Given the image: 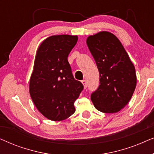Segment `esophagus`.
<instances>
[{"mask_svg": "<svg viewBox=\"0 0 154 154\" xmlns=\"http://www.w3.org/2000/svg\"><path fill=\"white\" fill-rule=\"evenodd\" d=\"M81 82H82V83H83V85L84 86V88L85 89V88H87V82H86L85 80H83V81H82Z\"/></svg>", "mask_w": 154, "mask_h": 154, "instance_id": "obj_1", "label": "esophagus"}]
</instances>
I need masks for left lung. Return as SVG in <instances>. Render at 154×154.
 <instances>
[{
  "mask_svg": "<svg viewBox=\"0 0 154 154\" xmlns=\"http://www.w3.org/2000/svg\"><path fill=\"white\" fill-rule=\"evenodd\" d=\"M86 43L100 73V84L91 94L92 102L101 112H119L128 104L135 90V68L113 33L100 31L88 36Z\"/></svg>",
  "mask_w": 154,
  "mask_h": 154,
  "instance_id": "1",
  "label": "left lung"
}]
</instances>
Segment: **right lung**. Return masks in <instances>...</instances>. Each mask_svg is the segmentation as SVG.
Segmentation results:
<instances>
[{
    "instance_id": "1",
    "label": "right lung",
    "mask_w": 154,
    "mask_h": 154,
    "mask_svg": "<svg viewBox=\"0 0 154 154\" xmlns=\"http://www.w3.org/2000/svg\"><path fill=\"white\" fill-rule=\"evenodd\" d=\"M77 41V35H52L37 50L29 93L38 110L51 121L71 116L83 89V84L73 78L67 60Z\"/></svg>"
}]
</instances>
